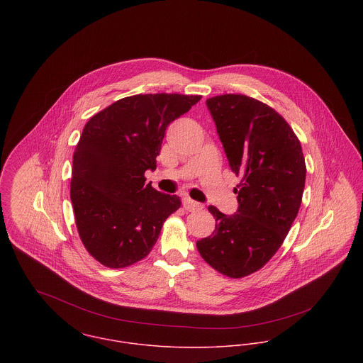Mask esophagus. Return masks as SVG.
Wrapping results in <instances>:
<instances>
[{
	"instance_id": "obj_1",
	"label": "esophagus",
	"mask_w": 363,
	"mask_h": 363,
	"mask_svg": "<svg viewBox=\"0 0 363 363\" xmlns=\"http://www.w3.org/2000/svg\"><path fill=\"white\" fill-rule=\"evenodd\" d=\"M183 207L186 208L187 211H199L203 208V204L191 200L190 197H184L183 199Z\"/></svg>"
}]
</instances>
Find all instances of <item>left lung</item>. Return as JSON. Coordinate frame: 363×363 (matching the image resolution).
Returning <instances> with one entry per match:
<instances>
[{
  "instance_id": "1",
  "label": "left lung",
  "mask_w": 363,
  "mask_h": 363,
  "mask_svg": "<svg viewBox=\"0 0 363 363\" xmlns=\"http://www.w3.org/2000/svg\"><path fill=\"white\" fill-rule=\"evenodd\" d=\"M229 167L242 174L238 211L215 216L213 235L197 242L201 257L230 278L259 269L281 247L302 203L306 164L289 124L269 106L245 95L207 99Z\"/></svg>"
}]
</instances>
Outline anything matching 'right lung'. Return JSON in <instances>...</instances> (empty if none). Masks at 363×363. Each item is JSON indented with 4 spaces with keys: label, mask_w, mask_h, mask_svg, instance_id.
Returning <instances> with one entry per match:
<instances>
[{
    "label": "right lung",
    "mask_w": 363,
    "mask_h": 363,
    "mask_svg": "<svg viewBox=\"0 0 363 363\" xmlns=\"http://www.w3.org/2000/svg\"><path fill=\"white\" fill-rule=\"evenodd\" d=\"M201 96L150 94L123 98L89 118L74 152L71 203L79 238L101 264L128 267L148 256L177 196L144 173L155 170L167 125Z\"/></svg>",
    "instance_id": "obj_1"
}]
</instances>
